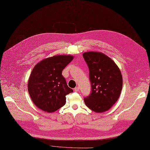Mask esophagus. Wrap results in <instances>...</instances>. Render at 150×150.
<instances>
[{
  "instance_id": "esophagus-1",
  "label": "esophagus",
  "mask_w": 150,
  "mask_h": 150,
  "mask_svg": "<svg viewBox=\"0 0 150 150\" xmlns=\"http://www.w3.org/2000/svg\"><path fill=\"white\" fill-rule=\"evenodd\" d=\"M79 90H80V88L79 87H76L75 89H74V91H75V92H78V91H79Z\"/></svg>"
}]
</instances>
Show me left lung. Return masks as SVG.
I'll use <instances>...</instances> for the list:
<instances>
[{"instance_id":"1","label":"left lung","mask_w":150,"mask_h":150,"mask_svg":"<svg viewBox=\"0 0 150 150\" xmlns=\"http://www.w3.org/2000/svg\"><path fill=\"white\" fill-rule=\"evenodd\" d=\"M89 69L91 93L84 98L86 105L96 112L108 111L119 99L123 79L120 70L109 57L101 52L83 54Z\"/></svg>"}]
</instances>
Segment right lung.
I'll list each match as a JSON object with an SVG mask.
<instances>
[{
    "label": "right lung",
    "instance_id": "1",
    "mask_svg": "<svg viewBox=\"0 0 150 150\" xmlns=\"http://www.w3.org/2000/svg\"><path fill=\"white\" fill-rule=\"evenodd\" d=\"M73 58L72 55H55L34 67L28 81V91L38 108L53 112L66 104V96L73 90L68 87L62 71Z\"/></svg>",
    "mask_w": 150,
    "mask_h": 150
}]
</instances>
